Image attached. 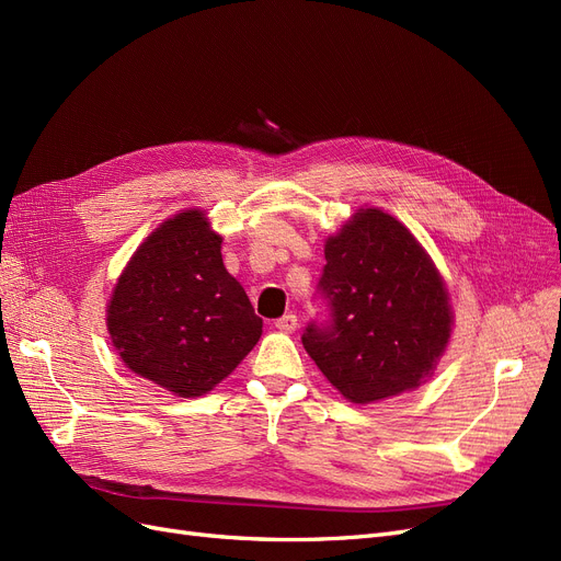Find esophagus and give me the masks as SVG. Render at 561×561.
I'll use <instances>...</instances> for the list:
<instances>
[{"label": "esophagus", "instance_id": "1", "mask_svg": "<svg viewBox=\"0 0 561 561\" xmlns=\"http://www.w3.org/2000/svg\"><path fill=\"white\" fill-rule=\"evenodd\" d=\"M276 330H280V332H285V334H290V332H295L297 330V316L295 313H285L283 318H278L276 322Z\"/></svg>", "mask_w": 561, "mask_h": 561}]
</instances>
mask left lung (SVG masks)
<instances>
[{
	"label": "left lung",
	"mask_w": 561,
	"mask_h": 561,
	"mask_svg": "<svg viewBox=\"0 0 561 561\" xmlns=\"http://www.w3.org/2000/svg\"><path fill=\"white\" fill-rule=\"evenodd\" d=\"M325 260L318 285L332 320L301 336L325 379L353 404L428 381L449 346L454 313L447 283L416 236L365 206L328 236Z\"/></svg>",
	"instance_id": "8db88e82"
}]
</instances>
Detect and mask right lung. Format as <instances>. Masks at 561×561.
<instances>
[{"label":"right lung","mask_w":561,"mask_h":561,"mask_svg":"<svg viewBox=\"0 0 561 561\" xmlns=\"http://www.w3.org/2000/svg\"><path fill=\"white\" fill-rule=\"evenodd\" d=\"M112 346L135 375L178 398H201L241 365L262 318L222 262L208 213L163 219L133 252L107 301Z\"/></svg>","instance_id":"right-lung-1"}]
</instances>
